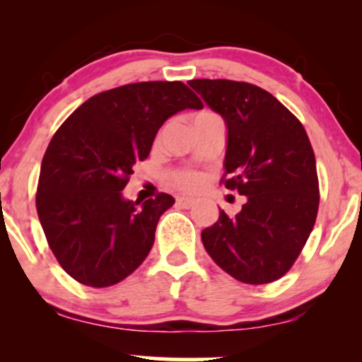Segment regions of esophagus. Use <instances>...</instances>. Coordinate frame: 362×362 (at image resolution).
<instances>
[{
    "instance_id": "34e87169",
    "label": "esophagus",
    "mask_w": 362,
    "mask_h": 362,
    "mask_svg": "<svg viewBox=\"0 0 362 362\" xmlns=\"http://www.w3.org/2000/svg\"><path fill=\"white\" fill-rule=\"evenodd\" d=\"M194 202L195 201L192 197H184V195H182V197H177V206L184 207V209H189V207H192Z\"/></svg>"
}]
</instances>
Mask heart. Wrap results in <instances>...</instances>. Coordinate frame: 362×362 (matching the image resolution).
Here are the masks:
<instances>
[{
    "mask_svg": "<svg viewBox=\"0 0 362 362\" xmlns=\"http://www.w3.org/2000/svg\"><path fill=\"white\" fill-rule=\"evenodd\" d=\"M201 117H216L214 114L211 112H199L194 119H201ZM173 184H175L178 189H184V190H197L199 187L204 184V175L199 172H178L173 175Z\"/></svg>",
    "mask_w": 362,
    "mask_h": 362,
    "instance_id": "1",
    "label": "heart"
}]
</instances>
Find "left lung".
Segmentation results:
<instances>
[{"label": "left lung", "instance_id": "8db88e82", "mask_svg": "<svg viewBox=\"0 0 362 362\" xmlns=\"http://www.w3.org/2000/svg\"><path fill=\"white\" fill-rule=\"evenodd\" d=\"M189 85L228 129L223 184L247 195L238 214L202 231L206 252L245 284H267L293 267L318 213L317 161L303 124L269 91L243 81Z\"/></svg>", "mask_w": 362, "mask_h": 362}]
</instances>
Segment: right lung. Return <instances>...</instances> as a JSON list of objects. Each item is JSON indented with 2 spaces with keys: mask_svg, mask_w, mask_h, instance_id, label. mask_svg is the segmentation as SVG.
Masks as SVG:
<instances>
[{
  "mask_svg": "<svg viewBox=\"0 0 362 362\" xmlns=\"http://www.w3.org/2000/svg\"><path fill=\"white\" fill-rule=\"evenodd\" d=\"M202 109L182 81H143L93 95L57 129L40 165L37 214L49 247L73 279L107 288L143 264L160 216L175 199L127 201L132 167L177 112Z\"/></svg>",
  "mask_w": 362,
  "mask_h": 362,
  "instance_id": "add662e5",
  "label": "right lung"
}]
</instances>
